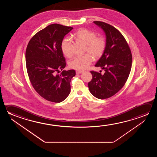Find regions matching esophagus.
I'll use <instances>...</instances> for the list:
<instances>
[{"instance_id": "esophagus-1", "label": "esophagus", "mask_w": 157, "mask_h": 157, "mask_svg": "<svg viewBox=\"0 0 157 157\" xmlns=\"http://www.w3.org/2000/svg\"><path fill=\"white\" fill-rule=\"evenodd\" d=\"M82 73V71H76V74H77V75H78V74H81V73Z\"/></svg>"}]
</instances>
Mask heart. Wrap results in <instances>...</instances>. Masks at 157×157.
Listing matches in <instances>:
<instances>
[{
	"mask_svg": "<svg viewBox=\"0 0 157 157\" xmlns=\"http://www.w3.org/2000/svg\"><path fill=\"white\" fill-rule=\"evenodd\" d=\"M75 38L85 45V54L75 57L69 62L71 68L82 71L86 69L95 59H100L103 55L106 48V40L102 36H97L96 33L85 29H80L75 34ZM72 39L70 37L64 38L61 43V50L65 56H72Z\"/></svg>",
	"mask_w": 157,
	"mask_h": 157,
	"instance_id": "heart-1",
	"label": "heart"
}]
</instances>
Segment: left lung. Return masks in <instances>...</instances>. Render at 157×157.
Returning a JSON list of instances; mask_svg holds the SVG:
<instances>
[{
  "label": "left lung",
  "mask_w": 157,
  "mask_h": 157,
  "mask_svg": "<svg viewBox=\"0 0 157 157\" xmlns=\"http://www.w3.org/2000/svg\"><path fill=\"white\" fill-rule=\"evenodd\" d=\"M94 23L103 29L106 36L105 51L95 64L105 73L90 71L93 79L88 86L93 96L105 99L115 95L125 85L131 71L132 54L125 39L117 29L102 21Z\"/></svg>",
  "instance_id": "8db88e82"
}]
</instances>
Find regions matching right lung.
Listing matches in <instances>:
<instances>
[{"label":"right lung","instance_id":"right-lung-1","mask_svg":"<svg viewBox=\"0 0 157 157\" xmlns=\"http://www.w3.org/2000/svg\"><path fill=\"white\" fill-rule=\"evenodd\" d=\"M73 29L54 23L39 31L31 39L26 51V68L34 90L46 100L59 103L71 91L74 70L63 71L66 66L61 50L64 36Z\"/></svg>","mask_w":157,"mask_h":157}]
</instances>
